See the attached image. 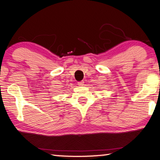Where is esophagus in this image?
<instances>
[{
    "label": "esophagus",
    "instance_id": "obj_1",
    "mask_svg": "<svg viewBox=\"0 0 160 160\" xmlns=\"http://www.w3.org/2000/svg\"><path fill=\"white\" fill-rule=\"evenodd\" d=\"M78 85L79 86H83L84 85V81H80L78 82Z\"/></svg>",
    "mask_w": 160,
    "mask_h": 160
}]
</instances>
